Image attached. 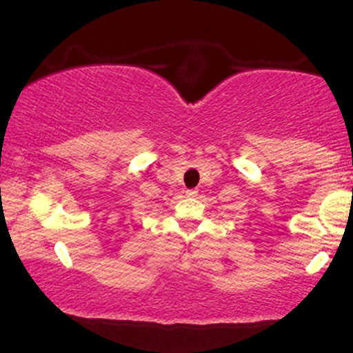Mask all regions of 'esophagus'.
Masks as SVG:
<instances>
[{
  "mask_svg": "<svg viewBox=\"0 0 353 353\" xmlns=\"http://www.w3.org/2000/svg\"><path fill=\"white\" fill-rule=\"evenodd\" d=\"M186 196H188V197H196V196H197V191H194V189H188Z\"/></svg>",
  "mask_w": 353,
  "mask_h": 353,
  "instance_id": "34e87169",
  "label": "esophagus"
}]
</instances>
